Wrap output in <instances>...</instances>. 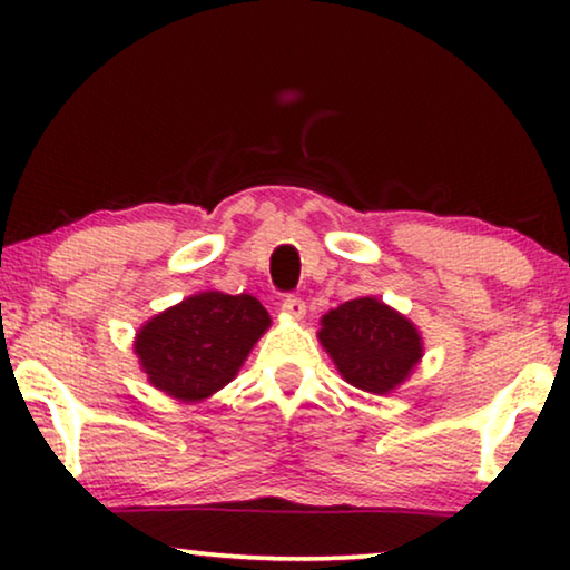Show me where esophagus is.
<instances>
[{"label":"esophagus","instance_id":"34e87169","mask_svg":"<svg viewBox=\"0 0 570 570\" xmlns=\"http://www.w3.org/2000/svg\"><path fill=\"white\" fill-rule=\"evenodd\" d=\"M279 308H283V314L291 316V318H303V316H306V303H303L301 298H295V295H287V298H283V303H279Z\"/></svg>","mask_w":570,"mask_h":570}]
</instances>
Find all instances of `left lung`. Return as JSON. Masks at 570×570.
Returning <instances> with one entry per match:
<instances>
[{"instance_id": "left-lung-1", "label": "left lung", "mask_w": 570, "mask_h": 570, "mask_svg": "<svg viewBox=\"0 0 570 570\" xmlns=\"http://www.w3.org/2000/svg\"><path fill=\"white\" fill-rule=\"evenodd\" d=\"M318 340L342 379L371 394L392 392L423 357L417 326L371 295L324 314Z\"/></svg>"}]
</instances>
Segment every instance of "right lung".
I'll return each mask as SVG.
<instances>
[{"instance_id": "obj_1", "label": "right lung", "mask_w": 570, "mask_h": 570, "mask_svg": "<svg viewBox=\"0 0 570 570\" xmlns=\"http://www.w3.org/2000/svg\"><path fill=\"white\" fill-rule=\"evenodd\" d=\"M267 326L254 295L209 291L153 316L137 332L135 353L155 389L199 402L236 379Z\"/></svg>"}]
</instances>
